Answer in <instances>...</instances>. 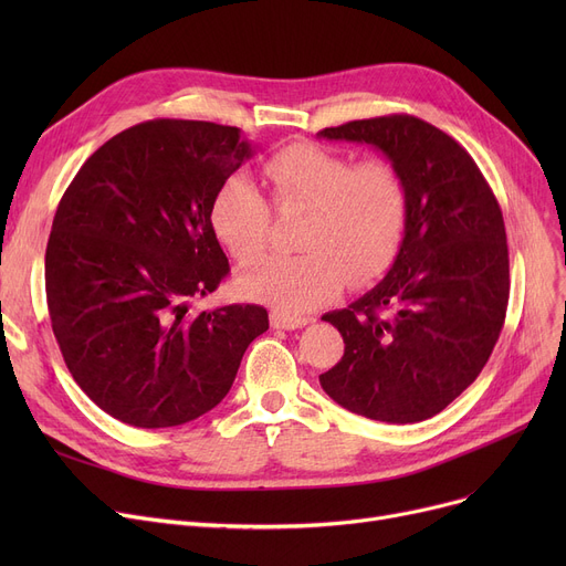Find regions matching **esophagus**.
<instances>
[{
    "label": "esophagus",
    "instance_id": "1",
    "mask_svg": "<svg viewBox=\"0 0 566 566\" xmlns=\"http://www.w3.org/2000/svg\"><path fill=\"white\" fill-rule=\"evenodd\" d=\"M307 323H312L310 316H293V314H286L280 310L271 312V325L280 331H295V328H303V325H307Z\"/></svg>",
    "mask_w": 566,
    "mask_h": 566
}]
</instances>
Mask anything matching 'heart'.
Instances as JSON below:
<instances>
[{"instance_id": "b5f03b06", "label": "heart", "mask_w": 566, "mask_h": 566, "mask_svg": "<svg viewBox=\"0 0 566 566\" xmlns=\"http://www.w3.org/2000/svg\"><path fill=\"white\" fill-rule=\"evenodd\" d=\"M277 208H307L295 256L268 259L235 280L248 298L286 314L331 301L346 280L378 275L401 241L408 190L401 171L385 158L353 163L318 144L295 142L263 165ZM211 224L231 256L250 265L271 238V206L245 174H231L211 203Z\"/></svg>"}]
</instances>
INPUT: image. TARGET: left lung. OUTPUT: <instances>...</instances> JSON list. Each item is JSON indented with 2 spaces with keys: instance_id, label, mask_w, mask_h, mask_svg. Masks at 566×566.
I'll return each instance as SVG.
<instances>
[{
  "instance_id": "1",
  "label": "left lung",
  "mask_w": 566,
  "mask_h": 566,
  "mask_svg": "<svg viewBox=\"0 0 566 566\" xmlns=\"http://www.w3.org/2000/svg\"><path fill=\"white\" fill-rule=\"evenodd\" d=\"M318 137L376 146L408 190L390 273L346 310L323 314L346 346L318 376L321 388L369 420H429L480 376L507 314L510 250L497 199L465 148L418 116L363 118Z\"/></svg>"
}]
</instances>
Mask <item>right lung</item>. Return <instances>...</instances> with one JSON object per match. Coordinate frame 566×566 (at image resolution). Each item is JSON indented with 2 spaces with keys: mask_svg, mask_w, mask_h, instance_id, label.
<instances>
[{
  "mask_svg": "<svg viewBox=\"0 0 566 566\" xmlns=\"http://www.w3.org/2000/svg\"><path fill=\"white\" fill-rule=\"evenodd\" d=\"M250 156L241 128L154 118L105 142L59 201L45 250L52 333L112 418L139 429L197 420L268 331L261 305L192 310L229 275L211 203Z\"/></svg>",
  "mask_w": 566,
  "mask_h": 566,
  "instance_id": "1",
  "label": "right lung"
}]
</instances>
